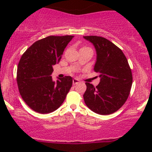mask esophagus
Here are the masks:
<instances>
[{"mask_svg": "<svg viewBox=\"0 0 152 152\" xmlns=\"http://www.w3.org/2000/svg\"><path fill=\"white\" fill-rule=\"evenodd\" d=\"M79 83V80L77 79H73V85H77V84Z\"/></svg>", "mask_w": 152, "mask_h": 152, "instance_id": "1", "label": "esophagus"}]
</instances>
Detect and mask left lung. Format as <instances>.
<instances>
[{
  "mask_svg": "<svg viewBox=\"0 0 152 152\" xmlns=\"http://www.w3.org/2000/svg\"><path fill=\"white\" fill-rule=\"evenodd\" d=\"M94 45L96 62L94 71L100 73L96 87L86 82L84 100L89 109L99 115L118 110L128 99L132 85V70L123 51L106 38L85 36Z\"/></svg>",
  "mask_w": 152,
  "mask_h": 152,
  "instance_id": "obj_1",
  "label": "left lung"
}]
</instances>
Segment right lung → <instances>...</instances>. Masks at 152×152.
<instances>
[{
    "mask_svg": "<svg viewBox=\"0 0 152 152\" xmlns=\"http://www.w3.org/2000/svg\"><path fill=\"white\" fill-rule=\"evenodd\" d=\"M74 36H49L35 42L21 56L17 71L19 92L35 112L46 114L57 110L73 84L71 76L54 82L53 65L59 63Z\"/></svg>",
    "mask_w": 152,
    "mask_h": 152,
    "instance_id": "add662e5",
    "label": "right lung"
}]
</instances>
